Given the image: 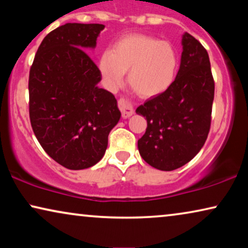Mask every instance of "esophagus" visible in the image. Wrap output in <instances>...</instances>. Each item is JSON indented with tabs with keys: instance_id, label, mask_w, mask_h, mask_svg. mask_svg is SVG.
I'll use <instances>...</instances> for the list:
<instances>
[{
	"instance_id": "34e87169",
	"label": "esophagus",
	"mask_w": 248,
	"mask_h": 248,
	"mask_svg": "<svg viewBox=\"0 0 248 248\" xmlns=\"http://www.w3.org/2000/svg\"><path fill=\"white\" fill-rule=\"evenodd\" d=\"M118 108H120V110L122 113V117L123 118L130 117L131 115H133V113H134L132 105L128 103L127 100H125L124 98H120V99H118Z\"/></svg>"
}]
</instances>
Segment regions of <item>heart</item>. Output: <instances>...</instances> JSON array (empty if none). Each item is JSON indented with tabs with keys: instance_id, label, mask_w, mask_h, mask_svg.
<instances>
[{
	"instance_id": "b5f03b06",
	"label": "heart",
	"mask_w": 248,
	"mask_h": 248,
	"mask_svg": "<svg viewBox=\"0 0 248 248\" xmlns=\"http://www.w3.org/2000/svg\"><path fill=\"white\" fill-rule=\"evenodd\" d=\"M177 67V52L170 43L142 33L123 36L99 60V71L109 89L120 86L128 71V84L143 98L165 93L174 82Z\"/></svg>"
}]
</instances>
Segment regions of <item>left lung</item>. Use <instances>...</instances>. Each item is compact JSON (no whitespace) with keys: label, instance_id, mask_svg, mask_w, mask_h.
Returning a JSON list of instances; mask_svg holds the SVG:
<instances>
[{"label":"left lung","instance_id":"left-lung-1","mask_svg":"<svg viewBox=\"0 0 248 248\" xmlns=\"http://www.w3.org/2000/svg\"><path fill=\"white\" fill-rule=\"evenodd\" d=\"M181 65L165 93L137 108L147 120L138 148L143 160L159 170H175L204 145L211 125L215 81L206 49L185 32Z\"/></svg>","mask_w":248,"mask_h":248}]
</instances>
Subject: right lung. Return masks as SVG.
<instances>
[{"label":"right lung","instance_id":"right-lung-1","mask_svg":"<svg viewBox=\"0 0 248 248\" xmlns=\"http://www.w3.org/2000/svg\"><path fill=\"white\" fill-rule=\"evenodd\" d=\"M104 25L65 23L50 31L29 72V117L46 154L72 170L104 157L121 118L117 100L98 87L101 73L84 49L96 47Z\"/></svg>","mask_w":248,"mask_h":248}]
</instances>
